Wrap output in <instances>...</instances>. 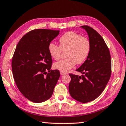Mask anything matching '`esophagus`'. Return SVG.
<instances>
[{
  "instance_id": "34e87169",
  "label": "esophagus",
  "mask_w": 126,
  "mask_h": 126,
  "mask_svg": "<svg viewBox=\"0 0 126 126\" xmlns=\"http://www.w3.org/2000/svg\"><path fill=\"white\" fill-rule=\"evenodd\" d=\"M60 74H61V75H65V74H66V73H65V72H60Z\"/></svg>"
}]
</instances>
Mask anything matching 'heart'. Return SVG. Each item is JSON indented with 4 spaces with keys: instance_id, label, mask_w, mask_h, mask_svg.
I'll list each match as a JSON object with an SVG mask.
<instances>
[{
    "instance_id": "1",
    "label": "heart",
    "mask_w": 126,
    "mask_h": 126,
    "mask_svg": "<svg viewBox=\"0 0 126 126\" xmlns=\"http://www.w3.org/2000/svg\"><path fill=\"white\" fill-rule=\"evenodd\" d=\"M60 46L53 43L49 45L50 56L58 60L61 57L63 51H66L67 59L54 63V68L63 72H66L75 66L81 64L88 57L90 50V41L87 37L81 36L76 32H67L59 39Z\"/></svg>"
}]
</instances>
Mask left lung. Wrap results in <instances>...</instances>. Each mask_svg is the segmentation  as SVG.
I'll return each mask as SVG.
<instances>
[{
  "instance_id": "left-lung-1",
  "label": "left lung",
  "mask_w": 126,
  "mask_h": 126,
  "mask_svg": "<svg viewBox=\"0 0 126 126\" xmlns=\"http://www.w3.org/2000/svg\"><path fill=\"white\" fill-rule=\"evenodd\" d=\"M81 27L89 35L90 50L86 60L76 70L83 75L69 74V91L73 99L87 103L95 99L105 89L111 74V60L108 47L98 32L88 25Z\"/></svg>"
}]
</instances>
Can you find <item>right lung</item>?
Wrapping results in <instances>:
<instances>
[{"instance_id":"right-lung-1","label":"right lung","mask_w":126,"mask_h":126,"mask_svg":"<svg viewBox=\"0 0 126 126\" xmlns=\"http://www.w3.org/2000/svg\"><path fill=\"white\" fill-rule=\"evenodd\" d=\"M59 32L45 29L31 31L23 36L15 50L12 59L15 82L21 93L33 102L49 99L59 79V70L50 69L52 60L48 50Z\"/></svg>"}]
</instances>
